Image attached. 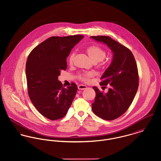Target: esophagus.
I'll return each instance as SVG.
<instances>
[{
  "label": "esophagus",
  "instance_id": "1",
  "mask_svg": "<svg viewBox=\"0 0 161 161\" xmlns=\"http://www.w3.org/2000/svg\"><path fill=\"white\" fill-rule=\"evenodd\" d=\"M87 89V86L84 85H79L78 86V89L79 90H85Z\"/></svg>",
  "mask_w": 161,
  "mask_h": 161
}]
</instances>
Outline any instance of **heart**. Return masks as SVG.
I'll return each mask as SVG.
<instances>
[{
  "label": "heart",
  "mask_w": 161,
  "mask_h": 161,
  "mask_svg": "<svg viewBox=\"0 0 161 161\" xmlns=\"http://www.w3.org/2000/svg\"><path fill=\"white\" fill-rule=\"evenodd\" d=\"M87 53L94 63H97L102 61L105 58V54H106L105 51L103 48L97 45L89 46L87 49ZM75 56H76V53L75 51L72 52L70 54L69 57V63L70 65L73 64ZM93 73L84 72V73L79 74L78 75V78L81 81L87 82L90 80L91 78L93 77Z\"/></svg>",
  "instance_id": "heart-1"
}]
</instances>
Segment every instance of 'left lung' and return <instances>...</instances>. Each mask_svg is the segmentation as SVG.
Instances as JSON below:
<instances>
[{
    "label": "left lung",
    "instance_id": "obj_1",
    "mask_svg": "<svg viewBox=\"0 0 161 161\" xmlns=\"http://www.w3.org/2000/svg\"><path fill=\"white\" fill-rule=\"evenodd\" d=\"M95 41L108 46L113 53L112 61L101 77L100 86L110 85L108 92H100L97 87L93 112L105 120H113L123 115L131 105L139 85L137 64L131 51L110 36H92Z\"/></svg>",
    "mask_w": 161,
    "mask_h": 161
}]
</instances>
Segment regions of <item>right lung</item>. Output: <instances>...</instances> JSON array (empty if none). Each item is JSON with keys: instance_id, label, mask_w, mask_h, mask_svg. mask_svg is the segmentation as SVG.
Masks as SVG:
<instances>
[{"instance_id": "obj_1", "label": "right lung", "mask_w": 161, "mask_h": 161, "mask_svg": "<svg viewBox=\"0 0 161 161\" xmlns=\"http://www.w3.org/2000/svg\"><path fill=\"white\" fill-rule=\"evenodd\" d=\"M82 35L53 36L35 47L26 63L29 97L45 117L56 120L66 115L77 91V85L64 88L58 80L61 70L67 69L66 58Z\"/></svg>"}]
</instances>
